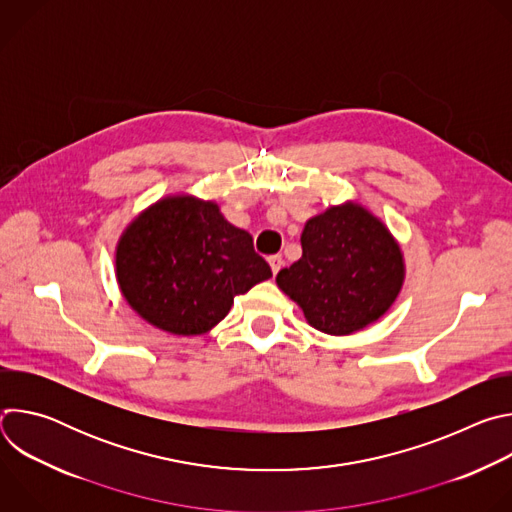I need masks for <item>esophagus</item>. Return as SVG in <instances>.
<instances>
[{
    "mask_svg": "<svg viewBox=\"0 0 512 512\" xmlns=\"http://www.w3.org/2000/svg\"><path fill=\"white\" fill-rule=\"evenodd\" d=\"M269 265H271L273 275H277L279 269L283 267V257H281V255H271V257H269Z\"/></svg>",
    "mask_w": 512,
    "mask_h": 512,
    "instance_id": "esophagus-1",
    "label": "esophagus"
}]
</instances>
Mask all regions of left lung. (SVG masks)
I'll return each instance as SVG.
<instances>
[{
  "mask_svg": "<svg viewBox=\"0 0 512 512\" xmlns=\"http://www.w3.org/2000/svg\"><path fill=\"white\" fill-rule=\"evenodd\" d=\"M405 279L403 253L381 218L356 202L312 216L302 257L275 277L308 324L346 336L377 322L397 300Z\"/></svg>",
  "mask_w": 512,
  "mask_h": 512,
  "instance_id": "left-lung-1",
  "label": "left lung"
}]
</instances>
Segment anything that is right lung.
Wrapping results in <instances>:
<instances>
[{"label": "right lung", "mask_w": 512, "mask_h": 512, "mask_svg": "<svg viewBox=\"0 0 512 512\" xmlns=\"http://www.w3.org/2000/svg\"><path fill=\"white\" fill-rule=\"evenodd\" d=\"M115 275L127 304L152 326L196 336L221 322L237 296L271 277L253 237L216 202L166 196L123 231Z\"/></svg>", "instance_id": "right-lung-1"}]
</instances>
